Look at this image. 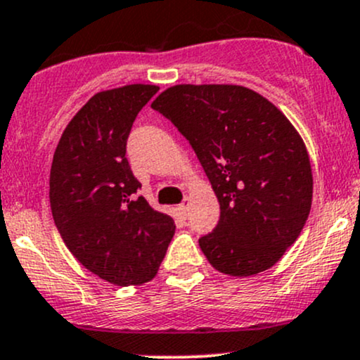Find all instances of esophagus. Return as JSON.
I'll use <instances>...</instances> for the list:
<instances>
[{
  "mask_svg": "<svg viewBox=\"0 0 360 360\" xmlns=\"http://www.w3.org/2000/svg\"><path fill=\"white\" fill-rule=\"evenodd\" d=\"M188 208H189V200L186 198V200L183 201V203L179 205V207H177V210H179L181 215H183V217H186V215H188Z\"/></svg>",
  "mask_w": 360,
  "mask_h": 360,
  "instance_id": "1",
  "label": "esophagus"
}]
</instances>
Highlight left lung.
<instances>
[{
	"mask_svg": "<svg viewBox=\"0 0 360 360\" xmlns=\"http://www.w3.org/2000/svg\"><path fill=\"white\" fill-rule=\"evenodd\" d=\"M152 108L189 141L220 203L198 243L215 270L250 276L295 243L311 210L313 172L297 129L240 85H174Z\"/></svg>",
	"mask_w": 360,
	"mask_h": 360,
	"instance_id": "left-lung-1",
	"label": "left lung"
}]
</instances>
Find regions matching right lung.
<instances>
[{"instance_id":"obj_1","label":"right lung","mask_w":360,"mask_h":360,"mask_svg":"<svg viewBox=\"0 0 360 360\" xmlns=\"http://www.w3.org/2000/svg\"><path fill=\"white\" fill-rule=\"evenodd\" d=\"M157 85L104 90L78 110L53 157L49 201L61 239L86 270L120 287L159 271L176 225L153 210L126 159V141Z\"/></svg>"}]
</instances>
